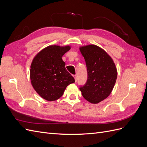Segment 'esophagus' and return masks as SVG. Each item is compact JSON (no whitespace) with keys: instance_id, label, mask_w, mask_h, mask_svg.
<instances>
[{"instance_id":"34e87169","label":"esophagus","mask_w":147,"mask_h":147,"mask_svg":"<svg viewBox=\"0 0 147 147\" xmlns=\"http://www.w3.org/2000/svg\"><path fill=\"white\" fill-rule=\"evenodd\" d=\"M74 78H75V82H77V75H74Z\"/></svg>"}]
</instances>
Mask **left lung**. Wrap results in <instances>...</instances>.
Masks as SVG:
<instances>
[{
	"label": "left lung",
	"instance_id": "left-lung-1",
	"mask_svg": "<svg viewBox=\"0 0 147 147\" xmlns=\"http://www.w3.org/2000/svg\"><path fill=\"white\" fill-rule=\"evenodd\" d=\"M86 62L88 80L80 88L82 96L92 104H98L112 92L117 78L114 62L105 51L94 45L80 47Z\"/></svg>",
	"mask_w": 147,
	"mask_h": 147
}]
</instances>
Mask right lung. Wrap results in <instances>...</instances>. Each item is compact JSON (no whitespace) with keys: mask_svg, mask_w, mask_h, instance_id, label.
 <instances>
[{"mask_svg":"<svg viewBox=\"0 0 147 147\" xmlns=\"http://www.w3.org/2000/svg\"><path fill=\"white\" fill-rule=\"evenodd\" d=\"M70 49L69 45H50L43 48L33 59L30 69V82L43 99L48 101L58 99L66 87L75 82L62 59Z\"/></svg>","mask_w":147,"mask_h":147,"instance_id":"add662e5","label":"right lung"}]
</instances>
